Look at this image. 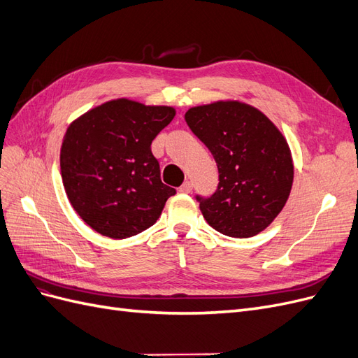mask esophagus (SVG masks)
<instances>
[{
    "label": "esophagus",
    "mask_w": 358,
    "mask_h": 358,
    "mask_svg": "<svg viewBox=\"0 0 358 358\" xmlns=\"http://www.w3.org/2000/svg\"><path fill=\"white\" fill-rule=\"evenodd\" d=\"M191 191H192V182H189V180L183 182L179 187V192H182V194H189Z\"/></svg>",
    "instance_id": "obj_1"
}]
</instances>
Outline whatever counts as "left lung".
Returning <instances> with one entry per match:
<instances>
[{
	"label": "left lung",
	"instance_id": "left-lung-1",
	"mask_svg": "<svg viewBox=\"0 0 358 358\" xmlns=\"http://www.w3.org/2000/svg\"><path fill=\"white\" fill-rule=\"evenodd\" d=\"M185 121L210 150L220 173L212 196L196 197L204 220L237 239L267 229L284 209L294 179L282 133L264 113L241 101L191 107Z\"/></svg>",
	"mask_w": 358,
	"mask_h": 358
}]
</instances>
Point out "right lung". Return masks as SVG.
I'll use <instances>...</instances> for the list:
<instances>
[{
  "label": "right lung",
  "instance_id": "1",
  "mask_svg": "<svg viewBox=\"0 0 358 358\" xmlns=\"http://www.w3.org/2000/svg\"><path fill=\"white\" fill-rule=\"evenodd\" d=\"M176 110L117 99L70 124L61 146L67 197L91 229L112 239L154 225L176 189L161 182L150 145Z\"/></svg>",
  "mask_w": 358,
  "mask_h": 358
}]
</instances>
